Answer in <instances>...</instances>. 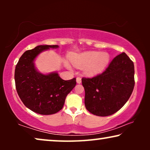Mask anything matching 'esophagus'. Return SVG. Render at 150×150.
I'll return each mask as SVG.
<instances>
[{
    "label": "esophagus",
    "mask_w": 150,
    "mask_h": 150,
    "mask_svg": "<svg viewBox=\"0 0 150 150\" xmlns=\"http://www.w3.org/2000/svg\"><path fill=\"white\" fill-rule=\"evenodd\" d=\"M76 83L78 84H81V79L80 77H77L76 78Z\"/></svg>",
    "instance_id": "34e87169"
}]
</instances>
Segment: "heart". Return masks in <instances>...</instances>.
<instances>
[{
    "mask_svg": "<svg viewBox=\"0 0 150 150\" xmlns=\"http://www.w3.org/2000/svg\"><path fill=\"white\" fill-rule=\"evenodd\" d=\"M71 63L79 68H83L86 75L93 76L102 73L107 66L110 61V56L107 52L97 51H86L81 53H74L69 56ZM68 69L70 65L65 62Z\"/></svg>",
    "mask_w": 150,
    "mask_h": 150,
    "instance_id": "heart-1",
    "label": "heart"
}]
</instances>
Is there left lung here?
I'll list each match as a JSON object with an SVG mask.
<instances>
[{"label": "left lung", "instance_id": "1", "mask_svg": "<svg viewBox=\"0 0 150 150\" xmlns=\"http://www.w3.org/2000/svg\"><path fill=\"white\" fill-rule=\"evenodd\" d=\"M134 63L125 52L117 55L101 74L82 79L85 105L97 116L115 113L128 101L134 87Z\"/></svg>", "mask_w": 150, "mask_h": 150}]
</instances>
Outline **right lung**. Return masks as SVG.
Listing matches in <instances>:
<instances>
[{
  "label": "right lung",
  "mask_w": 150,
  "mask_h": 150,
  "mask_svg": "<svg viewBox=\"0 0 150 150\" xmlns=\"http://www.w3.org/2000/svg\"><path fill=\"white\" fill-rule=\"evenodd\" d=\"M58 45H40L26 50L20 57L15 69L18 94L28 108L40 115H52L59 111L65 98L76 84V79L64 81L57 71L43 74L36 68L35 61L41 52Z\"/></svg>",
  "instance_id": "obj_1"
}]
</instances>
